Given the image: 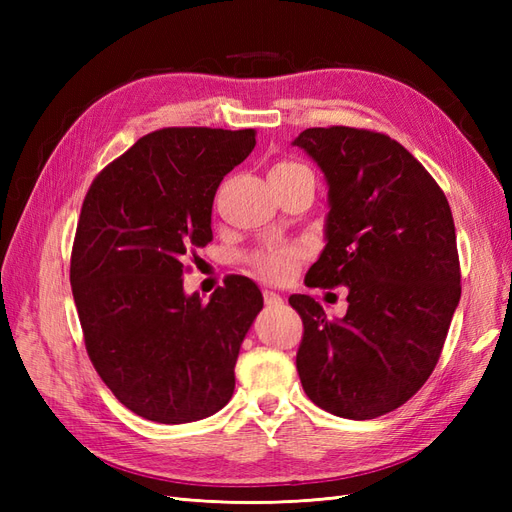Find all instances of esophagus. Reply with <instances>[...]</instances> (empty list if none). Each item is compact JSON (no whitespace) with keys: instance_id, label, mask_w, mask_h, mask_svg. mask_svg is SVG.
<instances>
[{"instance_id":"1","label":"esophagus","mask_w":512,"mask_h":512,"mask_svg":"<svg viewBox=\"0 0 512 512\" xmlns=\"http://www.w3.org/2000/svg\"><path fill=\"white\" fill-rule=\"evenodd\" d=\"M262 297H265L267 305H282V297L273 290H262Z\"/></svg>"}]
</instances>
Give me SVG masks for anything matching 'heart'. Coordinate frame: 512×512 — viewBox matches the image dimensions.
Masks as SVG:
<instances>
[{"label":"heart","instance_id":"1","mask_svg":"<svg viewBox=\"0 0 512 512\" xmlns=\"http://www.w3.org/2000/svg\"><path fill=\"white\" fill-rule=\"evenodd\" d=\"M309 170L301 162L294 160H280L273 168L269 177H290ZM303 250L299 245H280V247H269V250H262L250 258L254 271L267 282H282L290 275V271L297 267L301 260Z\"/></svg>","mask_w":512,"mask_h":512}]
</instances>
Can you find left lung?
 <instances>
[{
	"label": "left lung",
	"mask_w": 512,
	"mask_h": 512,
	"mask_svg": "<svg viewBox=\"0 0 512 512\" xmlns=\"http://www.w3.org/2000/svg\"><path fill=\"white\" fill-rule=\"evenodd\" d=\"M294 145L322 168L331 205L305 284L348 286L339 320L290 294L303 320L297 371L318 408L367 421L404 406L440 359L461 297L453 213L425 166L382 132L307 128Z\"/></svg>",
	"instance_id": "8db88e82"
}]
</instances>
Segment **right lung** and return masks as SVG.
<instances>
[{
    "label": "right lung",
    "mask_w": 512,
    "mask_h": 512,
    "mask_svg": "<svg viewBox=\"0 0 512 512\" xmlns=\"http://www.w3.org/2000/svg\"><path fill=\"white\" fill-rule=\"evenodd\" d=\"M254 130L162 128L104 166L85 194L70 284L85 348L134 414L164 425L222 410L262 309L258 286L228 275L209 301L185 297V258L205 247L224 175L250 156Z\"/></svg>",
    "instance_id": "add662e5"
}]
</instances>
